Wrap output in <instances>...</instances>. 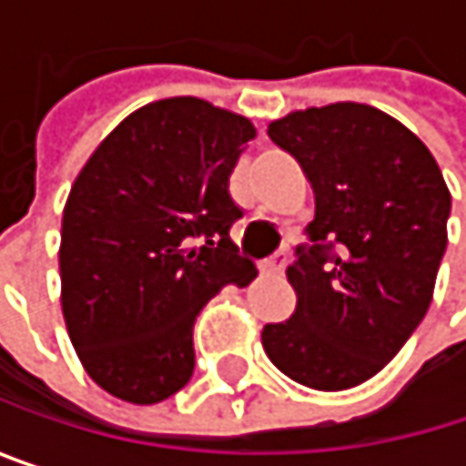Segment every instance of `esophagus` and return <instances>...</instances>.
Returning a JSON list of instances; mask_svg holds the SVG:
<instances>
[{
	"mask_svg": "<svg viewBox=\"0 0 466 466\" xmlns=\"http://www.w3.org/2000/svg\"><path fill=\"white\" fill-rule=\"evenodd\" d=\"M286 267H289V253H286V250L272 253V256L261 264V269H267V272H272V275H280Z\"/></svg>",
	"mask_w": 466,
	"mask_h": 466,
	"instance_id": "esophagus-1",
	"label": "esophagus"
}]
</instances>
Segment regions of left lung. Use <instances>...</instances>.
<instances>
[{
    "label": "left lung",
    "instance_id": "1",
    "mask_svg": "<svg viewBox=\"0 0 466 466\" xmlns=\"http://www.w3.org/2000/svg\"><path fill=\"white\" fill-rule=\"evenodd\" d=\"M316 191L289 280L297 313L261 331L291 380L342 391L378 375L423 321L448 245L451 194L429 147L391 116L337 102L272 121Z\"/></svg>",
    "mask_w": 466,
    "mask_h": 466
}]
</instances>
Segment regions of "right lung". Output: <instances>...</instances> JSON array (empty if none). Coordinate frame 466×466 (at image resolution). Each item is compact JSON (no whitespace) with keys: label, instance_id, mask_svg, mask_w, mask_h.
Masks as SVG:
<instances>
[{"label":"right lung","instance_id":"right-lung-1","mask_svg":"<svg viewBox=\"0 0 466 466\" xmlns=\"http://www.w3.org/2000/svg\"><path fill=\"white\" fill-rule=\"evenodd\" d=\"M248 118L194 96L145 105L77 175L61 221V308L86 372L156 405L194 375V324L224 286L258 272L229 229Z\"/></svg>","mask_w":466,"mask_h":466}]
</instances>
